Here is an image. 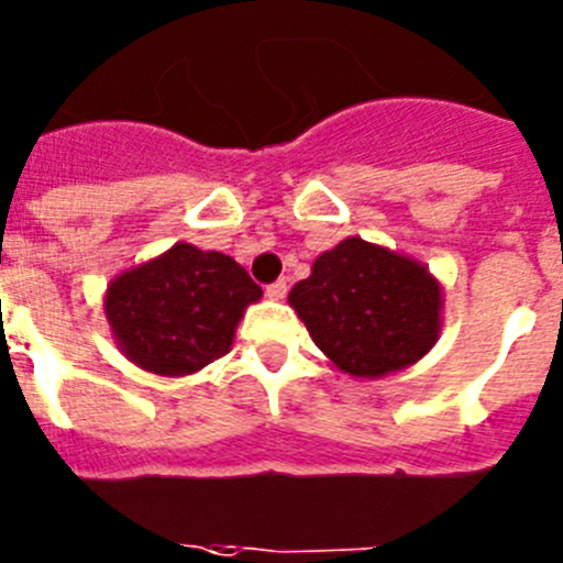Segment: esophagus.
Instances as JSON below:
<instances>
[{"label": "esophagus", "mask_w": 563, "mask_h": 563, "mask_svg": "<svg viewBox=\"0 0 563 563\" xmlns=\"http://www.w3.org/2000/svg\"><path fill=\"white\" fill-rule=\"evenodd\" d=\"M288 295V283L286 280H275L266 286V297L268 300H283Z\"/></svg>", "instance_id": "esophagus-1"}]
</instances>
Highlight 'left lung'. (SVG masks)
I'll return each instance as SVG.
<instances>
[{
	"label": "left lung",
	"instance_id": "obj_1",
	"mask_svg": "<svg viewBox=\"0 0 563 563\" xmlns=\"http://www.w3.org/2000/svg\"><path fill=\"white\" fill-rule=\"evenodd\" d=\"M288 302L336 368L385 376L437 342L442 291L417 261L349 238L317 257Z\"/></svg>",
	"mask_w": 563,
	"mask_h": 563
}]
</instances>
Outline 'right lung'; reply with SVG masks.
Returning <instances> with one entry per match:
<instances>
[{"label": "right lung", "instance_id": "add662e5", "mask_svg": "<svg viewBox=\"0 0 563 563\" xmlns=\"http://www.w3.org/2000/svg\"><path fill=\"white\" fill-rule=\"evenodd\" d=\"M263 288L221 252L175 243L158 261L124 272L107 288V320L135 365L184 376L221 360L249 302Z\"/></svg>", "mask_w": 563, "mask_h": 563}]
</instances>
